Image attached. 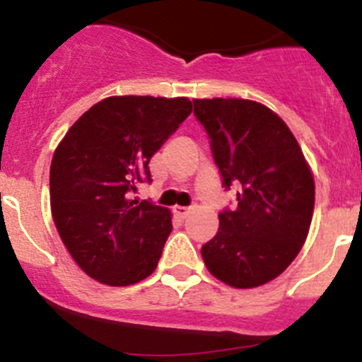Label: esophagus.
<instances>
[{
    "instance_id": "34e87169",
    "label": "esophagus",
    "mask_w": 362,
    "mask_h": 362,
    "mask_svg": "<svg viewBox=\"0 0 362 362\" xmlns=\"http://www.w3.org/2000/svg\"><path fill=\"white\" fill-rule=\"evenodd\" d=\"M173 211H175V214H177L180 218H185V217H187V215H189V211H191V208H187V206H175Z\"/></svg>"
}]
</instances>
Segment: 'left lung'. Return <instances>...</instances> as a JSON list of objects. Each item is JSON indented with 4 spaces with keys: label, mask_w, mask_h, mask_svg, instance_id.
<instances>
[{
    "label": "left lung",
    "mask_w": 362,
    "mask_h": 362,
    "mask_svg": "<svg viewBox=\"0 0 362 362\" xmlns=\"http://www.w3.org/2000/svg\"><path fill=\"white\" fill-rule=\"evenodd\" d=\"M210 138L226 191L236 204L218 214V231L202 247L215 279L236 289L276 279L301 250L312 224L315 184L287 124L261 103L236 98L192 100Z\"/></svg>",
    "instance_id": "8db88e82"
}]
</instances>
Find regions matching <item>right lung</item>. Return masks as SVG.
I'll return each instance as SVG.
<instances>
[{
	"label": "right lung",
	"instance_id": "obj_1",
	"mask_svg": "<svg viewBox=\"0 0 362 362\" xmlns=\"http://www.w3.org/2000/svg\"><path fill=\"white\" fill-rule=\"evenodd\" d=\"M192 112L187 98L112 96L83 113L50 164V208L76 264L105 286L124 287L158 268L171 214L131 199L152 182L148 160Z\"/></svg>",
	"mask_w": 362,
	"mask_h": 362
}]
</instances>
